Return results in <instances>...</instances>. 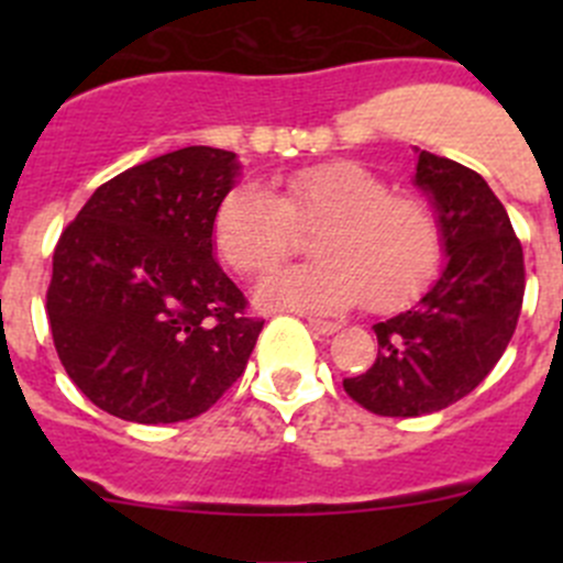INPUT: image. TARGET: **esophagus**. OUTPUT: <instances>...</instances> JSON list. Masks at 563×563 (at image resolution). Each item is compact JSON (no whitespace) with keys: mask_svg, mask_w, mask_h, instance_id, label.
Returning <instances> with one entry per match:
<instances>
[{"mask_svg":"<svg viewBox=\"0 0 563 563\" xmlns=\"http://www.w3.org/2000/svg\"><path fill=\"white\" fill-rule=\"evenodd\" d=\"M308 327L313 329L316 334H334V332H338V329H340V323H334V321H318V318H310Z\"/></svg>","mask_w":563,"mask_h":563,"instance_id":"34e87169","label":"esophagus"}]
</instances>
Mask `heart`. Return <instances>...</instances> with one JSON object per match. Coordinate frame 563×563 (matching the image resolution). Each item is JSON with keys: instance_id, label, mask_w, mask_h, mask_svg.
Here are the masks:
<instances>
[{"instance_id": "b5f03b06", "label": "heart", "mask_w": 563, "mask_h": 563, "mask_svg": "<svg viewBox=\"0 0 563 563\" xmlns=\"http://www.w3.org/2000/svg\"><path fill=\"white\" fill-rule=\"evenodd\" d=\"M297 229H321L316 261L286 266L255 288L266 308L340 313L365 299L378 313L428 288L444 255L433 209L391 196V185L356 163H323L291 174L275 196L255 181L225 192L214 214V247L240 275H264L294 250Z\"/></svg>"}]
</instances>
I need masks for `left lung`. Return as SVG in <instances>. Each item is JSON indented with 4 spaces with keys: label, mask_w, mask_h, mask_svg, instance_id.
<instances>
[{
    "label": "left lung",
    "mask_w": 563,
    "mask_h": 563,
    "mask_svg": "<svg viewBox=\"0 0 563 563\" xmlns=\"http://www.w3.org/2000/svg\"><path fill=\"white\" fill-rule=\"evenodd\" d=\"M413 185L444 234L446 264L413 308L378 321L376 365L343 387L382 417H422L452 406L496 367L523 308V247L485 179L419 152Z\"/></svg>",
    "instance_id": "left-lung-1"
}]
</instances>
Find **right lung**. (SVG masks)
<instances>
[{
    "mask_svg": "<svg viewBox=\"0 0 563 563\" xmlns=\"http://www.w3.org/2000/svg\"><path fill=\"white\" fill-rule=\"evenodd\" d=\"M240 172L234 152L185 146L108 179L62 231L51 334L111 417L192 419L245 371L264 321L214 261V214Z\"/></svg>",
    "mask_w": 563,
    "mask_h": 563,
    "instance_id": "right-lung-1",
    "label": "right lung"
}]
</instances>
